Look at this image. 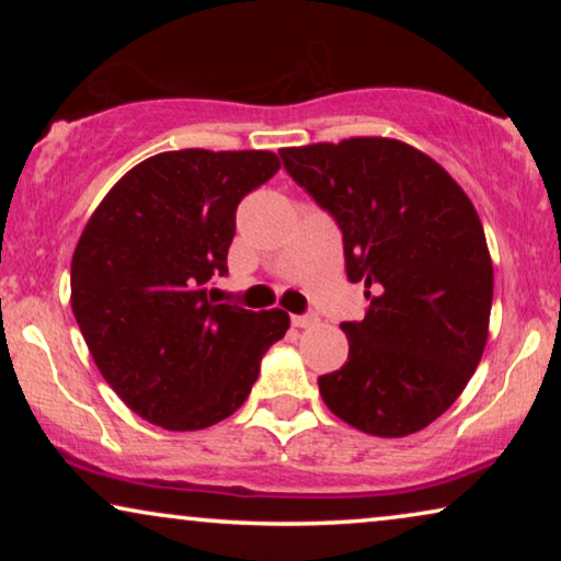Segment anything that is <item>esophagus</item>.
<instances>
[{
    "instance_id": "esophagus-1",
    "label": "esophagus",
    "mask_w": 561,
    "mask_h": 561,
    "mask_svg": "<svg viewBox=\"0 0 561 561\" xmlns=\"http://www.w3.org/2000/svg\"><path fill=\"white\" fill-rule=\"evenodd\" d=\"M290 321H294V327H298V329H309V327H313L317 324V317H313V313H294V317H290Z\"/></svg>"
}]
</instances>
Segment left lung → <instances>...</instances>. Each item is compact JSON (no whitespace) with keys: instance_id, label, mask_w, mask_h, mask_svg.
Instances as JSON below:
<instances>
[{"instance_id":"left-lung-1","label":"left lung","mask_w":561,"mask_h":561,"mask_svg":"<svg viewBox=\"0 0 561 561\" xmlns=\"http://www.w3.org/2000/svg\"><path fill=\"white\" fill-rule=\"evenodd\" d=\"M290 179L342 229L344 267L370 309L344 321L350 355L319 378L329 411L373 436H405L462 393L488 342L493 263L457 181L388 137L283 148Z\"/></svg>"}]
</instances>
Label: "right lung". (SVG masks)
I'll use <instances>...</instances> for the list:
<instances>
[{"mask_svg": "<svg viewBox=\"0 0 561 561\" xmlns=\"http://www.w3.org/2000/svg\"><path fill=\"white\" fill-rule=\"evenodd\" d=\"M271 150H173L122 175L71 260V309L110 388L150 424L196 432L248 401L286 311L217 304L237 204L278 173Z\"/></svg>", "mask_w": 561, "mask_h": 561, "instance_id": "right-lung-1", "label": "right lung"}]
</instances>
